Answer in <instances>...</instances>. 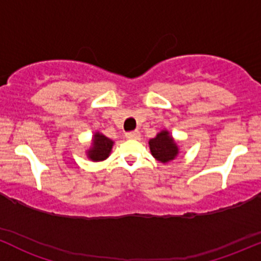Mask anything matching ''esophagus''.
<instances>
[{"instance_id": "esophagus-1", "label": "esophagus", "mask_w": 261, "mask_h": 261, "mask_svg": "<svg viewBox=\"0 0 261 261\" xmlns=\"http://www.w3.org/2000/svg\"><path fill=\"white\" fill-rule=\"evenodd\" d=\"M126 138L127 139H139L140 138V131H130V133L126 134Z\"/></svg>"}]
</instances>
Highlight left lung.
<instances>
[{
    "label": "left lung",
    "mask_w": 261,
    "mask_h": 261,
    "mask_svg": "<svg viewBox=\"0 0 261 261\" xmlns=\"http://www.w3.org/2000/svg\"><path fill=\"white\" fill-rule=\"evenodd\" d=\"M151 155L160 163L166 164L179 155V147L169 131L163 130L149 141Z\"/></svg>",
    "instance_id": "8db88e82"
}]
</instances>
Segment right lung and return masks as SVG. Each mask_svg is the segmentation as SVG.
I'll return each instance as SVG.
<instances>
[{
	"mask_svg": "<svg viewBox=\"0 0 261 261\" xmlns=\"http://www.w3.org/2000/svg\"><path fill=\"white\" fill-rule=\"evenodd\" d=\"M112 146H114V141L106 138L105 135L100 133H95L94 138H92L91 147L87 150V158L92 161H102L108 159L111 153Z\"/></svg>",
	"mask_w": 261,
	"mask_h": 261,
	"instance_id": "1",
	"label": "right lung"
}]
</instances>
